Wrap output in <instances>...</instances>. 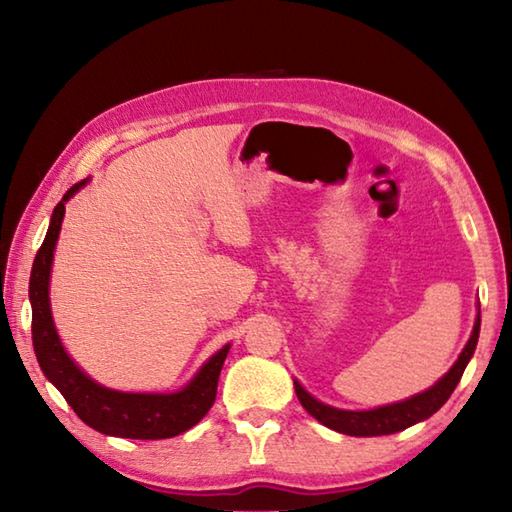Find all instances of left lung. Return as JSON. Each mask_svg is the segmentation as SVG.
<instances>
[{"mask_svg": "<svg viewBox=\"0 0 512 512\" xmlns=\"http://www.w3.org/2000/svg\"><path fill=\"white\" fill-rule=\"evenodd\" d=\"M477 336H480V317L475 319L473 325V334L469 343L462 350L460 358L455 361V365L449 369V374L440 378L436 385L431 389L422 391V394L413 396L409 400L396 402V405H387V407H378L372 411H343V409H334L323 405V402L314 400L306 389H303L297 380H295V391L297 398L306 409L310 416L317 418L325 427H330L339 433H345V436H358V438H372V436H389V433H396L411 427L420 420H427L433 416L444 402L449 400L453 394V389L458 387L460 378L464 374L466 363L471 361V356L475 352L477 345Z\"/></svg>", "mask_w": 512, "mask_h": 512, "instance_id": "obj_1", "label": "left lung"}]
</instances>
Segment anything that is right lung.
Returning a JSON list of instances; mask_svg holds the SVG:
<instances>
[{
  "mask_svg": "<svg viewBox=\"0 0 512 512\" xmlns=\"http://www.w3.org/2000/svg\"><path fill=\"white\" fill-rule=\"evenodd\" d=\"M85 180L72 184L65 191L61 202L54 206L52 220L48 226L46 239L37 250L35 264L30 273V303H32V345L41 372L46 374L50 383L61 391L88 427L105 433V436L132 438V440H162L173 438L178 433L191 429L198 424L206 411L213 407L217 396V380L228 354L224 345L220 352L209 358L191 383L176 391V394H123V391L105 389L96 385L92 378L85 376L76 367L70 356L65 354L63 345L54 330L50 299H48V281L50 266L54 257V244L61 231V222L65 215V202L79 191Z\"/></svg>",
  "mask_w": 512,
  "mask_h": 512,
  "instance_id": "1",
  "label": "right lung"
}]
</instances>
